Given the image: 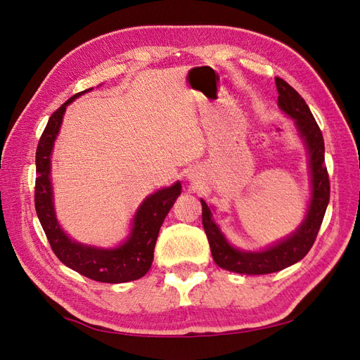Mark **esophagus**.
<instances>
[{
    "mask_svg": "<svg viewBox=\"0 0 360 360\" xmlns=\"http://www.w3.org/2000/svg\"><path fill=\"white\" fill-rule=\"evenodd\" d=\"M191 179H192V180H193V176H191Z\"/></svg>",
    "mask_w": 360,
    "mask_h": 360,
    "instance_id": "esophagus-1",
    "label": "esophagus"
}]
</instances>
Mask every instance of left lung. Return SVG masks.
Listing matches in <instances>:
<instances>
[{
    "label": "left lung",
    "instance_id": "obj_1",
    "mask_svg": "<svg viewBox=\"0 0 360 360\" xmlns=\"http://www.w3.org/2000/svg\"><path fill=\"white\" fill-rule=\"evenodd\" d=\"M278 89V106L281 111L294 120L300 139L308 151V165L311 174V200L302 224L282 240L261 250H243L226 240L221 228L213 221V213L204 200L202 226L210 243L214 263L240 275H267L296 264L309 252L330 197V183L328 168L324 167V141L321 130L315 122L309 106L302 96L284 79L275 78Z\"/></svg>",
    "mask_w": 360,
    "mask_h": 360
}]
</instances>
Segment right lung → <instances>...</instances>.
Listing matches in <instances>:
<instances>
[{
  "mask_svg": "<svg viewBox=\"0 0 360 360\" xmlns=\"http://www.w3.org/2000/svg\"><path fill=\"white\" fill-rule=\"evenodd\" d=\"M84 90L72 96L49 117V122L40 136L36 151V192L34 202L37 217L43 226L53 254L63 264L93 281L122 284L143 278L153 263L155 245L165 216L181 193V184L176 181L169 188L159 189L141 202L130 224L126 240L115 248H97L75 242L64 233L53 209V189L51 180V156L53 143L58 136L66 108Z\"/></svg>",
  "mask_w": 360,
  "mask_h": 360,
  "instance_id": "1",
  "label": "right lung"
}]
</instances>
